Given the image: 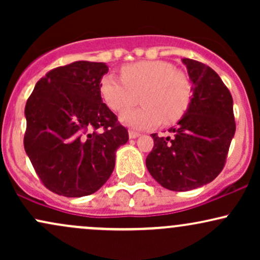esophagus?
I'll list each match as a JSON object with an SVG mask.
<instances>
[{
  "mask_svg": "<svg viewBox=\"0 0 260 260\" xmlns=\"http://www.w3.org/2000/svg\"><path fill=\"white\" fill-rule=\"evenodd\" d=\"M128 136H129V138L134 139V138H137V137H139L140 134L138 132H136V131H129V132H128Z\"/></svg>",
  "mask_w": 260,
  "mask_h": 260,
  "instance_id": "1",
  "label": "esophagus"
}]
</instances>
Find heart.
<instances>
[{"mask_svg":"<svg viewBox=\"0 0 260 260\" xmlns=\"http://www.w3.org/2000/svg\"><path fill=\"white\" fill-rule=\"evenodd\" d=\"M121 78L107 74L100 92L106 105L123 112L136 102L143 106L122 113L121 121L136 129H148L161 121L172 124L183 117L193 98V82L184 71L168 61H139L121 68Z\"/></svg>","mask_w":260,"mask_h":260,"instance_id":"obj_1","label":"heart"}]
</instances>
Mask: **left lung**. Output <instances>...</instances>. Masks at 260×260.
<instances>
[{
    "mask_svg": "<svg viewBox=\"0 0 260 260\" xmlns=\"http://www.w3.org/2000/svg\"><path fill=\"white\" fill-rule=\"evenodd\" d=\"M193 82L189 109L170 136L153 133L154 147L145 160L161 186L176 192L194 189L222 171L235 136L234 101L215 71L196 59H182Z\"/></svg>",
    "mask_w": 260,
    "mask_h": 260,
    "instance_id": "8db88e82",
    "label": "left lung"
}]
</instances>
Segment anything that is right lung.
I'll return each mask as SVG.
<instances>
[{
  "instance_id": "obj_1",
  "label": "right lung",
  "mask_w": 260,
  "mask_h": 260,
  "mask_svg": "<svg viewBox=\"0 0 260 260\" xmlns=\"http://www.w3.org/2000/svg\"><path fill=\"white\" fill-rule=\"evenodd\" d=\"M103 62L77 61L53 68L25 105L24 149L47 189L84 197L100 189L115 169V153L128 131L101 100Z\"/></svg>"
}]
</instances>
